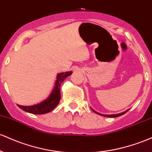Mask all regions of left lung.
<instances>
[{
	"instance_id": "8db88e82",
	"label": "left lung",
	"mask_w": 152,
	"mask_h": 152,
	"mask_svg": "<svg viewBox=\"0 0 152 152\" xmlns=\"http://www.w3.org/2000/svg\"><path fill=\"white\" fill-rule=\"evenodd\" d=\"M92 109V110H93V112H95V113H97V114H99V115H103V116H105V117H110V118H115V117H118V116H121V115H124V113H126V112L128 111V110H129V109H128V110H126V111H124V112H122V113H117V114H110V115H105V114H101V113H98V112L97 111H95V110H93V108H90Z\"/></svg>"
}]
</instances>
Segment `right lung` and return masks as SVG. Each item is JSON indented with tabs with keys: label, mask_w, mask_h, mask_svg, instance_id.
Segmentation results:
<instances>
[{
	"label": "right lung",
	"mask_w": 152,
	"mask_h": 152,
	"mask_svg": "<svg viewBox=\"0 0 152 152\" xmlns=\"http://www.w3.org/2000/svg\"><path fill=\"white\" fill-rule=\"evenodd\" d=\"M72 74V71L58 73L54 88L52 90V93L49 95L47 99L40 102L39 103L34 104L32 105H18L20 108L26 112L32 114H45L52 111L53 109L59 104L61 98L60 87L61 84L68 76Z\"/></svg>",
	"instance_id": "add662e5"
}]
</instances>
